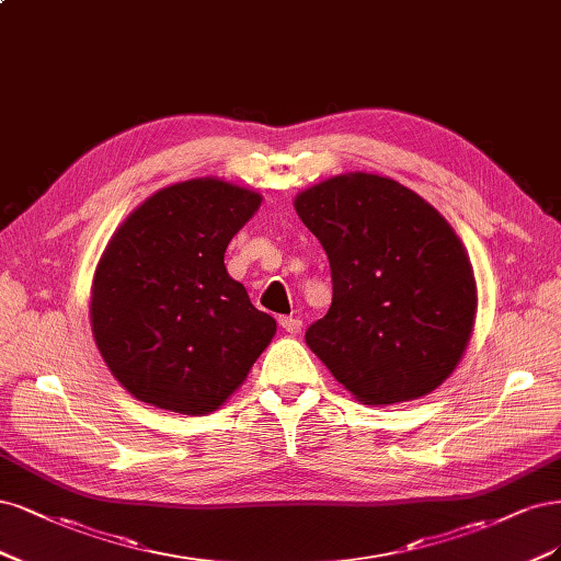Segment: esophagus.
Instances as JSON below:
<instances>
[{
  "instance_id": "1",
  "label": "esophagus",
  "mask_w": 561,
  "mask_h": 561,
  "mask_svg": "<svg viewBox=\"0 0 561 561\" xmlns=\"http://www.w3.org/2000/svg\"><path fill=\"white\" fill-rule=\"evenodd\" d=\"M279 327L286 333H298L302 329V321L298 317H279Z\"/></svg>"
}]
</instances>
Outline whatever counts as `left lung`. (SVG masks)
Here are the masks:
<instances>
[{
    "mask_svg": "<svg viewBox=\"0 0 561 561\" xmlns=\"http://www.w3.org/2000/svg\"><path fill=\"white\" fill-rule=\"evenodd\" d=\"M331 263L333 302L305 342L366 405L414 401L461 360L476 277L457 232L389 176L350 172L296 195Z\"/></svg>",
    "mask_w": 561,
    "mask_h": 561,
    "instance_id": "8db88e82",
    "label": "left lung"
}]
</instances>
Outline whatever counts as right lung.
<instances>
[{"label": "right lung", "mask_w": 561, "mask_h": 561, "mask_svg": "<svg viewBox=\"0 0 561 561\" xmlns=\"http://www.w3.org/2000/svg\"><path fill=\"white\" fill-rule=\"evenodd\" d=\"M263 197L224 179L160 188L121 224L90 294L95 345L135 399L209 414L238 389L277 321L224 265Z\"/></svg>", "instance_id": "1"}]
</instances>
